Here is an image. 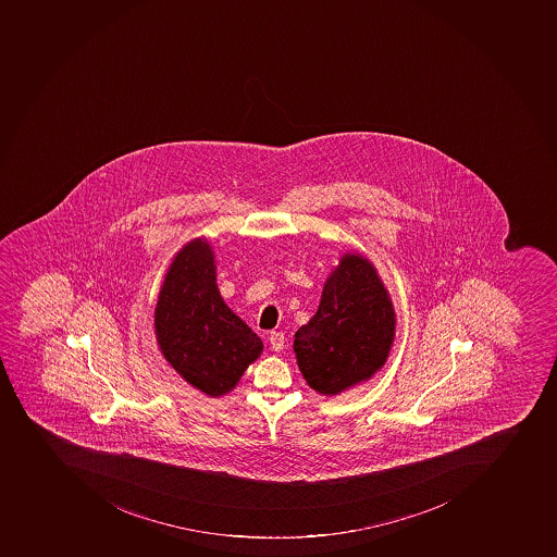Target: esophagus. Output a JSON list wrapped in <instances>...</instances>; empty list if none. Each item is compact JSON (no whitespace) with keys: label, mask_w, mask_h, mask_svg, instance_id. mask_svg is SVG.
<instances>
[{"label":"esophagus","mask_w":557,"mask_h":557,"mask_svg":"<svg viewBox=\"0 0 557 557\" xmlns=\"http://www.w3.org/2000/svg\"><path fill=\"white\" fill-rule=\"evenodd\" d=\"M268 341H270V346H272L273 351H282V349H284V333L272 332Z\"/></svg>","instance_id":"34e87169"}]
</instances>
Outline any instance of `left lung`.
Segmentation results:
<instances>
[{
  "label": "left lung",
  "instance_id": "obj_1",
  "mask_svg": "<svg viewBox=\"0 0 557 557\" xmlns=\"http://www.w3.org/2000/svg\"><path fill=\"white\" fill-rule=\"evenodd\" d=\"M395 312L367 259L349 253L324 284L318 312L295 335L298 367L310 388L337 395L383 367Z\"/></svg>",
  "mask_w": 557,
  "mask_h": 557
}]
</instances>
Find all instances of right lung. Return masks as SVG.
Returning a JSON list of instances; mask_svg holds the SVG:
<instances>
[{
    "label": "right lung",
    "instance_id": "add662e5",
    "mask_svg": "<svg viewBox=\"0 0 557 557\" xmlns=\"http://www.w3.org/2000/svg\"><path fill=\"white\" fill-rule=\"evenodd\" d=\"M160 351L210 397L236 386L262 351L261 338L224 304L210 245L196 239L174 258L154 309Z\"/></svg>",
    "mask_w": 557,
    "mask_h": 557
}]
</instances>
